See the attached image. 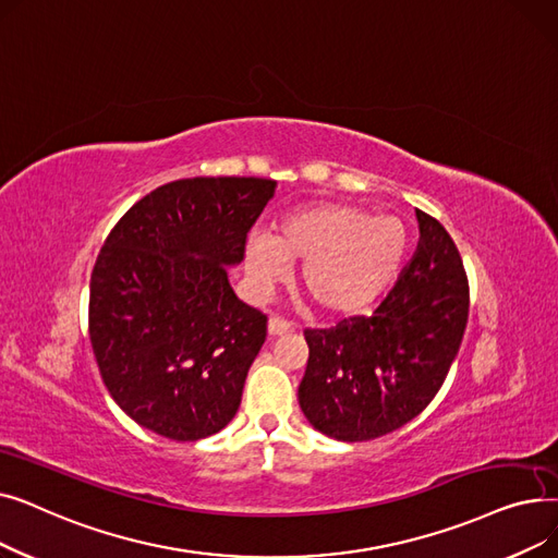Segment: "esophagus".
Wrapping results in <instances>:
<instances>
[{
    "instance_id": "1",
    "label": "esophagus",
    "mask_w": 558,
    "mask_h": 558,
    "mask_svg": "<svg viewBox=\"0 0 558 558\" xmlns=\"http://www.w3.org/2000/svg\"><path fill=\"white\" fill-rule=\"evenodd\" d=\"M291 330V324L287 318H282V316H271L269 318V335L271 337H276V335H284V332H289Z\"/></svg>"
}]
</instances>
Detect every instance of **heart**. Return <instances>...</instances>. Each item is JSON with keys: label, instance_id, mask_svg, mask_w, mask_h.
Instances as JSON below:
<instances>
[{"label": "heart", "instance_id": "1", "mask_svg": "<svg viewBox=\"0 0 558 558\" xmlns=\"http://www.w3.org/2000/svg\"><path fill=\"white\" fill-rule=\"evenodd\" d=\"M407 228L345 203L291 210L276 232H251L244 267L255 291H269L301 262L299 282L310 303L330 316L371 307L398 278L407 257Z\"/></svg>", "mask_w": 558, "mask_h": 558}]
</instances>
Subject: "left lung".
<instances>
[{"label":"left lung","instance_id":"obj_1","mask_svg":"<svg viewBox=\"0 0 558 558\" xmlns=\"http://www.w3.org/2000/svg\"><path fill=\"white\" fill-rule=\"evenodd\" d=\"M421 242L409 267L371 316L305 330L307 368L299 402L337 441H371L416 418L444 387L471 312L457 244L416 210Z\"/></svg>","mask_w":558,"mask_h":558}]
</instances>
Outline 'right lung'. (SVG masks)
Instances as JSON below:
<instances>
[{"instance_id":"1","label":"right lung","mask_w":558,"mask_h":558,"mask_svg":"<svg viewBox=\"0 0 558 558\" xmlns=\"http://www.w3.org/2000/svg\"><path fill=\"white\" fill-rule=\"evenodd\" d=\"M274 192L253 175L173 181L110 230L87 328L108 393L137 425L198 441L238 414L267 316L234 296L228 267Z\"/></svg>"}]
</instances>
